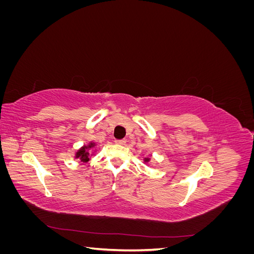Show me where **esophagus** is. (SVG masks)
Returning <instances> with one entry per match:
<instances>
[{
	"label": "esophagus",
	"mask_w": 254,
	"mask_h": 254,
	"mask_svg": "<svg viewBox=\"0 0 254 254\" xmlns=\"http://www.w3.org/2000/svg\"><path fill=\"white\" fill-rule=\"evenodd\" d=\"M114 142L117 143V144H119V145H125V144H126V140H125V139H122V140H115Z\"/></svg>",
	"instance_id": "1"
}]
</instances>
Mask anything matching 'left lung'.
Returning <instances> with one entry per match:
<instances>
[{
	"mask_svg": "<svg viewBox=\"0 0 254 254\" xmlns=\"http://www.w3.org/2000/svg\"><path fill=\"white\" fill-rule=\"evenodd\" d=\"M145 161H148V159H146V160H145Z\"/></svg>",
	"mask_w": 254,
	"mask_h": 254,
	"instance_id": "1",
	"label": "left lung"
}]
</instances>
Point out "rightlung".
<instances>
[{
  "label": "right lung",
  "instance_id": "right-lung-1",
  "mask_svg": "<svg viewBox=\"0 0 254 254\" xmlns=\"http://www.w3.org/2000/svg\"><path fill=\"white\" fill-rule=\"evenodd\" d=\"M93 147V143H91L88 147L87 146H83L82 148H80L77 153H76V158H80L81 161H83V162H87V161H89V152H88V148H91Z\"/></svg>",
  "mask_w": 254,
  "mask_h": 254
}]
</instances>
